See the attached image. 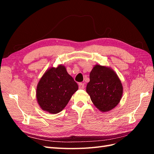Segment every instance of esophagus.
Wrapping results in <instances>:
<instances>
[{
    "mask_svg": "<svg viewBox=\"0 0 154 154\" xmlns=\"http://www.w3.org/2000/svg\"><path fill=\"white\" fill-rule=\"evenodd\" d=\"M79 88L80 89H83L85 88V85L84 83H80L79 84Z\"/></svg>",
    "mask_w": 154,
    "mask_h": 154,
    "instance_id": "obj_1",
    "label": "esophagus"
}]
</instances>
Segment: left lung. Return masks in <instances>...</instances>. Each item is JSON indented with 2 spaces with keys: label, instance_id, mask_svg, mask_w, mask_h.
<instances>
[{
  "label": "left lung",
  "instance_id": "8db88e82",
  "mask_svg": "<svg viewBox=\"0 0 154 154\" xmlns=\"http://www.w3.org/2000/svg\"><path fill=\"white\" fill-rule=\"evenodd\" d=\"M89 77L86 91L94 105L103 112L114 109L123 94L122 83L115 71L110 67L96 64Z\"/></svg>",
  "mask_w": 154,
  "mask_h": 154
}]
</instances>
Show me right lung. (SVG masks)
<instances>
[{"mask_svg":"<svg viewBox=\"0 0 154 154\" xmlns=\"http://www.w3.org/2000/svg\"><path fill=\"white\" fill-rule=\"evenodd\" d=\"M78 85L60 64L45 71L37 85L36 99L41 109L51 114L60 112L66 106Z\"/></svg>","mask_w":154,"mask_h":154,"instance_id":"right-lung-1","label":"right lung"}]
</instances>
